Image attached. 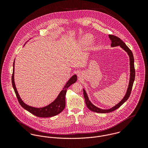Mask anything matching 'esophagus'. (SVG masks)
I'll list each match as a JSON object with an SVG mask.
<instances>
[{"mask_svg":"<svg viewBox=\"0 0 148 148\" xmlns=\"http://www.w3.org/2000/svg\"><path fill=\"white\" fill-rule=\"evenodd\" d=\"M78 76H79V77H80V73H78Z\"/></svg>","mask_w":148,"mask_h":148,"instance_id":"esophagus-1","label":"esophagus"}]
</instances>
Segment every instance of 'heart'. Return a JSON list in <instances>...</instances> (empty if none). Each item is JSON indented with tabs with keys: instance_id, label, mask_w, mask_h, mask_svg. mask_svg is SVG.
<instances>
[{
	"instance_id": "1",
	"label": "heart",
	"mask_w": 148,
	"mask_h": 148,
	"mask_svg": "<svg viewBox=\"0 0 148 148\" xmlns=\"http://www.w3.org/2000/svg\"><path fill=\"white\" fill-rule=\"evenodd\" d=\"M94 40L93 36L91 35L87 34L84 35L80 40V44L81 47L84 49H88L91 46L92 42Z\"/></svg>"
}]
</instances>
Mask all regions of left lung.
<instances>
[{"label": "left lung", "mask_w": 148, "mask_h": 148, "mask_svg": "<svg viewBox=\"0 0 148 148\" xmlns=\"http://www.w3.org/2000/svg\"><path fill=\"white\" fill-rule=\"evenodd\" d=\"M109 38L110 40H111V47H115L117 46H120L123 49H124L129 56V65H130V78H129V82L128 84V87L127 88V92L123 97V99L116 106L112 107L110 109H103L101 108H99L97 106L93 105L90 101L89 99V97L86 93V91L84 89H83V94L84 97L85 101L86 106L88 107L89 109H90L91 111L97 112V113H109L111 112H113V110L118 109L120 107V106H122L130 96L131 90L132 89L133 84L134 81L135 79V69H134V57L133 55V53L131 51V50L127 47L125 43L123 42L119 38L112 35H109Z\"/></svg>", "instance_id": "obj_1"}]
</instances>
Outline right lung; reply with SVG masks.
I'll list each match as a JSON object with an SVG mask.
<instances>
[{"label": "right lung", "mask_w": 148, "mask_h": 148, "mask_svg": "<svg viewBox=\"0 0 148 148\" xmlns=\"http://www.w3.org/2000/svg\"><path fill=\"white\" fill-rule=\"evenodd\" d=\"M15 60L13 63V73L12 75V84L13 88L16 95L17 99L21 106L25 110H28L31 113L34 115L39 117H51L55 116L60 113H61L64 110L65 106V95L68 88L77 81V75H73L67 82L66 84L64 86L63 90L60 92L56 99L48 106L42 108H35L26 104L21 100L17 89L14 80V70H15Z\"/></svg>", "instance_id": "obj_1"}]
</instances>
